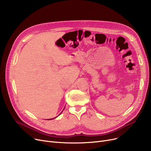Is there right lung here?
Here are the masks:
<instances>
[{"label": "right lung", "instance_id": "obj_1", "mask_svg": "<svg viewBox=\"0 0 151 151\" xmlns=\"http://www.w3.org/2000/svg\"><path fill=\"white\" fill-rule=\"evenodd\" d=\"M51 119H48V120H51Z\"/></svg>", "mask_w": 151, "mask_h": 151}]
</instances>
